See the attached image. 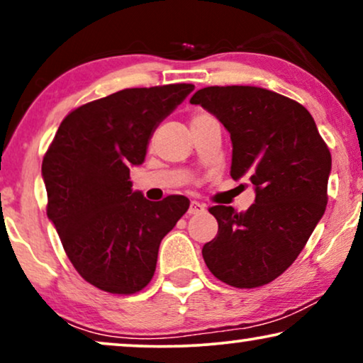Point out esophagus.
Masks as SVG:
<instances>
[{
    "instance_id": "1",
    "label": "esophagus",
    "mask_w": 363,
    "mask_h": 363,
    "mask_svg": "<svg viewBox=\"0 0 363 363\" xmlns=\"http://www.w3.org/2000/svg\"><path fill=\"white\" fill-rule=\"evenodd\" d=\"M205 211V205L200 201H191L190 203V208H188V213L190 215H200V213Z\"/></svg>"
}]
</instances>
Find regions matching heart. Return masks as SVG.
<instances>
[{
	"instance_id": "heart-1",
	"label": "heart",
	"mask_w": 363,
	"mask_h": 363,
	"mask_svg": "<svg viewBox=\"0 0 363 363\" xmlns=\"http://www.w3.org/2000/svg\"><path fill=\"white\" fill-rule=\"evenodd\" d=\"M205 116H206V113H203V112L193 113V116H191V122H193V121H198V118H201V117H205Z\"/></svg>"
}]
</instances>
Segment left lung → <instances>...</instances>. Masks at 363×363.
<instances>
[{"mask_svg":"<svg viewBox=\"0 0 363 363\" xmlns=\"http://www.w3.org/2000/svg\"><path fill=\"white\" fill-rule=\"evenodd\" d=\"M215 113L233 143L231 177H247L256 203L216 205L218 235L203 246L211 274L252 289L279 277L304 250L327 206L329 147L299 102L255 86H210L190 99Z\"/></svg>","mask_w":363,"mask_h":363,"instance_id":"8db88e82","label":"left lung"}]
</instances>
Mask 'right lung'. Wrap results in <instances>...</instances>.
Instances as JSON below:
<instances>
[{"label":"right lung","instance_id":"obj_1","mask_svg":"<svg viewBox=\"0 0 363 363\" xmlns=\"http://www.w3.org/2000/svg\"><path fill=\"white\" fill-rule=\"evenodd\" d=\"M193 84L123 89L64 117L43 158L48 218L84 281L111 294L140 292L152 281L160 242L190 208L170 195L148 201L132 191L158 123Z\"/></svg>","mask_w":363,"mask_h":363}]
</instances>
